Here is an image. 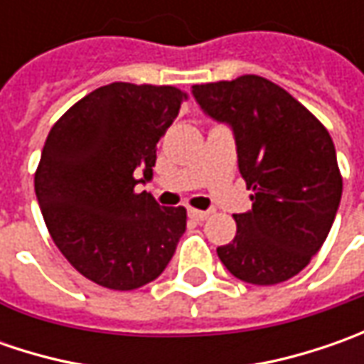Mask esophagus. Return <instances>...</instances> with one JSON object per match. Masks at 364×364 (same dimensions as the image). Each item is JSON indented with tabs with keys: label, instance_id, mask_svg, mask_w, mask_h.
Instances as JSON below:
<instances>
[{
	"label": "esophagus",
	"instance_id": "34e87169",
	"mask_svg": "<svg viewBox=\"0 0 364 364\" xmlns=\"http://www.w3.org/2000/svg\"><path fill=\"white\" fill-rule=\"evenodd\" d=\"M208 210H198V208H190L188 210V217L194 218V220H206L208 218Z\"/></svg>",
	"mask_w": 364,
	"mask_h": 364
}]
</instances>
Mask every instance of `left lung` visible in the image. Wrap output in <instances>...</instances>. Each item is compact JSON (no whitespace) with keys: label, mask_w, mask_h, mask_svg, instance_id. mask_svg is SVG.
<instances>
[{"label":"left lung","mask_w":364,"mask_h":364,"mask_svg":"<svg viewBox=\"0 0 364 364\" xmlns=\"http://www.w3.org/2000/svg\"><path fill=\"white\" fill-rule=\"evenodd\" d=\"M213 119L232 127L251 210L232 215L237 235L218 247L229 272L255 286L286 282L328 237L343 176L326 127L275 82L257 75L194 85Z\"/></svg>","instance_id":"left-lung-1"}]
</instances>
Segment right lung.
Here are the masks:
<instances>
[{
  "instance_id": "add662e5",
  "label": "right lung",
  "mask_w": 364,
  "mask_h": 364,
  "mask_svg": "<svg viewBox=\"0 0 364 364\" xmlns=\"http://www.w3.org/2000/svg\"><path fill=\"white\" fill-rule=\"evenodd\" d=\"M186 99L170 85L111 82L50 129L36 198L60 253L99 286L127 291L154 282L186 231V208L135 192L133 174L151 178L158 141Z\"/></svg>"
}]
</instances>
